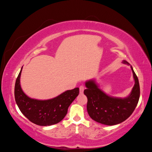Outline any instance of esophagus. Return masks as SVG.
<instances>
[{
	"label": "esophagus",
	"mask_w": 152,
	"mask_h": 152,
	"mask_svg": "<svg viewBox=\"0 0 152 152\" xmlns=\"http://www.w3.org/2000/svg\"><path fill=\"white\" fill-rule=\"evenodd\" d=\"M79 90H80V94H83L84 93V87L83 86H81L79 87Z\"/></svg>",
	"instance_id": "1"
}]
</instances>
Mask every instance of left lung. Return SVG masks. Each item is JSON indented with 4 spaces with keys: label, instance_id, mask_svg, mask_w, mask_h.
Wrapping results in <instances>:
<instances>
[{
    "label": "left lung",
    "instance_id": "obj_1",
    "mask_svg": "<svg viewBox=\"0 0 152 152\" xmlns=\"http://www.w3.org/2000/svg\"><path fill=\"white\" fill-rule=\"evenodd\" d=\"M122 63L130 65L126 60ZM134 85L129 95L126 98L109 96L99 89L95 79L87 80L84 93L87 98V110L90 117L96 122L113 126L126 121L134 112L138 103L140 88L137 77L131 65Z\"/></svg>",
    "mask_w": 152,
    "mask_h": 152
}]
</instances>
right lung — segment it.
Listing matches in <instances>:
<instances>
[{
	"label": "right lung",
	"mask_w": 152,
	"mask_h": 152,
	"mask_svg": "<svg viewBox=\"0 0 152 152\" xmlns=\"http://www.w3.org/2000/svg\"><path fill=\"white\" fill-rule=\"evenodd\" d=\"M22 68L23 66L15 87V100L21 113L30 121L39 126H51L61 121L67 113L69 106L79 95V87L66 91L52 99L39 100L31 98L25 94L20 85Z\"/></svg>",
	"instance_id": "right-lung-1"
}]
</instances>
